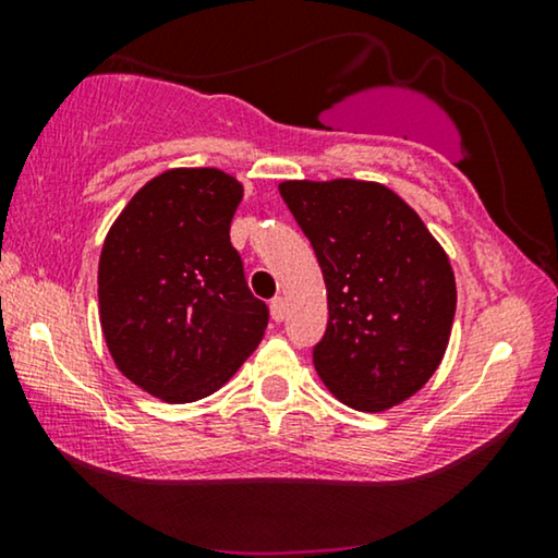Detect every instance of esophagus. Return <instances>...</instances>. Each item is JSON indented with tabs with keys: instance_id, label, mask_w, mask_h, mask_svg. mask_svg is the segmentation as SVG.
<instances>
[{
	"instance_id": "obj_1",
	"label": "esophagus",
	"mask_w": 558,
	"mask_h": 558,
	"mask_svg": "<svg viewBox=\"0 0 558 558\" xmlns=\"http://www.w3.org/2000/svg\"><path fill=\"white\" fill-rule=\"evenodd\" d=\"M269 307H271L274 323H284V317H287V300H284V296H274Z\"/></svg>"
}]
</instances>
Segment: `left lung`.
Wrapping results in <instances>:
<instances>
[{
    "instance_id": "obj_1",
    "label": "left lung",
    "mask_w": 558,
    "mask_h": 558,
    "mask_svg": "<svg viewBox=\"0 0 558 558\" xmlns=\"http://www.w3.org/2000/svg\"><path fill=\"white\" fill-rule=\"evenodd\" d=\"M327 287V330L312 348L319 378L357 411L414 396L445 357L457 287L445 248L378 182H281Z\"/></svg>"
}]
</instances>
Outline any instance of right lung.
I'll return each instance as SVG.
<instances>
[{
  "label": "right lung",
  "mask_w": 558,
  "mask_h": 558,
  "mask_svg": "<svg viewBox=\"0 0 558 558\" xmlns=\"http://www.w3.org/2000/svg\"><path fill=\"white\" fill-rule=\"evenodd\" d=\"M231 174L170 170L136 193L106 235L98 307L119 371L151 396L190 403L254 353L269 307L251 294L231 220Z\"/></svg>",
  "instance_id": "right-lung-1"
}]
</instances>
